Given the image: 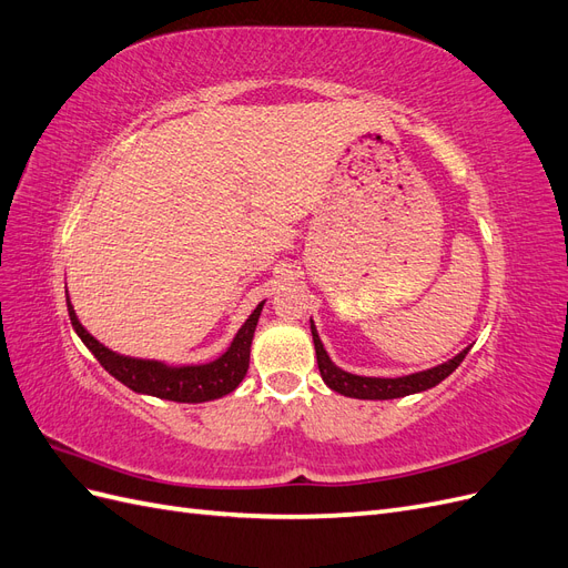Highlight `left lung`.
<instances>
[{"instance_id": "left-lung-1", "label": "left lung", "mask_w": 568, "mask_h": 568, "mask_svg": "<svg viewBox=\"0 0 568 568\" xmlns=\"http://www.w3.org/2000/svg\"><path fill=\"white\" fill-rule=\"evenodd\" d=\"M311 332H313V341H315L317 367H320L324 384L341 395H348V398H359V400H390V398H403V395L434 388L436 384H440L445 379V376H450L469 353V348H464L459 355L448 359V363H443L432 369H424V372L407 374V376H395V379H386V376H357V374H351L332 363V357L326 355V351L322 346L313 320H311Z\"/></svg>"}]
</instances>
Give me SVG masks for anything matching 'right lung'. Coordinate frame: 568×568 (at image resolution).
I'll use <instances>...</instances> for the list:
<instances>
[{
  "label": "right lung",
  "instance_id": "add662e5",
  "mask_svg": "<svg viewBox=\"0 0 568 568\" xmlns=\"http://www.w3.org/2000/svg\"><path fill=\"white\" fill-rule=\"evenodd\" d=\"M65 303H68V315H71V324L75 334L82 338L84 346L92 351V355L99 359L101 367H104L111 376L120 384H125L134 393H146L156 395L163 400H175V403H205L222 398V395L232 393L248 372V357H251V341L255 334L257 317H261L263 303H257L251 317L244 322L242 329L236 332L230 348L222 353L213 363L205 365H182V367H170L159 359H140V357H128L109 351L104 343H99L84 326L80 324L71 298H68L65 291Z\"/></svg>",
  "mask_w": 568,
  "mask_h": 568
}]
</instances>
